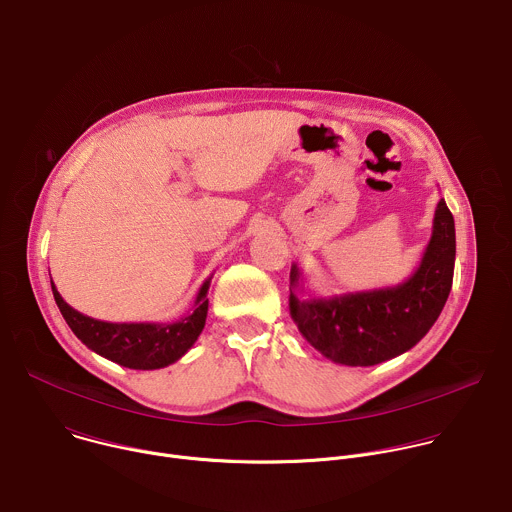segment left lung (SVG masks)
Wrapping results in <instances>:
<instances>
[{"instance_id":"left-lung-1","label":"left lung","mask_w":512,"mask_h":512,"mask_svg":"<svg viewBox=\"0 0 512 512\" xmlns=\"http://www.w3.org/2000/svg\"><path fill=\"white\" fill-rule=\"evenodd\" d=\"M456 261L454 216L444 198L433 214L431 239L417 269L391 287L304 299V273L289 271V314L302 336L346 367H373L413 348L442 314Z\"/></svg>"}]
</instances>
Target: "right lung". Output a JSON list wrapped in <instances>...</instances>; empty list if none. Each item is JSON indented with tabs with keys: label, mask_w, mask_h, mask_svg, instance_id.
<instances>
[{
	"label": "right lung",
	"mask_w": 512,
	"mask_h": 512,
	"mask_svg": "<svg viewBox=\"0 0 512 512\" xmlns=\"http://www.w3.org/2000/svg\"><path fill=\"white\" fill-rule=\"evenodd\" d=\"M212 275L202 283L198 289V296L194 300V310L180 318L178 322L170 324H156V322H103L95 320L91 316H85L70 308L58 289L52 283V294L56 300V306L75 332V336L89 346L93 352L101 354L107 360H113L121 367L135 369V371H154L164 369L168 364L182 358L192 344L198 340L206 314H208V287H210Z\"/></svg>",
	"instance_id": "obj_1"
}]
</instances>
